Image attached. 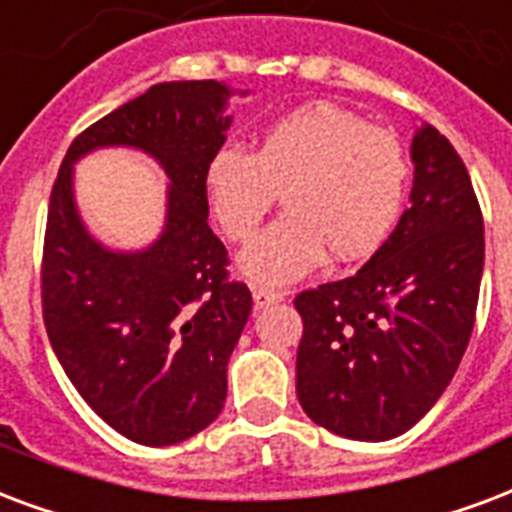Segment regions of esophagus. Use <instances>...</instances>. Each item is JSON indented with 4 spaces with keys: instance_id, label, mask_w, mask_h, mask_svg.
<instances>
[{
    "instance_id": "esophagus-1",
    "label": "esophagus",
    "mask_w": 512,
    "mask_h": 512,
    "mask_svg": "<svg viewBox=\"0 0 512 512\" xmlns=\"http://www.w3.org/2000/svg\"><path fill=\"white\" fill-rule=\"evenodd\" d=\"M252 298H255L257 308H265V306H273V303H279L284 295L282 292L271 290V287H255V290H252Z\"/></svg>"
}]
</instances>
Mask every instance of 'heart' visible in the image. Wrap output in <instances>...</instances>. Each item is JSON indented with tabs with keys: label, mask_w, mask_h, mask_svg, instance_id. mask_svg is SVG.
Instances as JSON below:
<instances>
[{
	"label": "heart",
	"mask_w": 512,
	"mask_h": 512,
	"mask_svg": "<svg viewBox=\"0 0 512 512\" xmlns=\"http://www.w3.org/2000/svg\"><path fill=\"white\" fill-rule=\"evenodd\" d=\"M411 163L389 128L338 104H308L273 120L255 152L225 144L206 163L204 187L214 220L230 241L255 239L282 193L284 217L241 255V271L287 284L317 268L373 255L395 230Z\"/></svg>",
	"instance_id": "b5f03b06"
}]
</instances>
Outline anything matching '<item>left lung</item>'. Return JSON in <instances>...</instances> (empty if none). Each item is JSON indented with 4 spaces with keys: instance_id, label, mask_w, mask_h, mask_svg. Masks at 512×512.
<instances>
[{
    "instance_id": "left-lung-1",
    "label": "left lung",
    "mask_w": 512,
    "mask_h": 512,
    "mask_svg": "<svg viewBox=\"0 0 512 512\" xmlns=\"http://www.w3.org/2000/svg\"><path fill=\"white\" fill-rule=\"evenodd\" d=\"M411 161V206L376 255L295 298L298 400L341 438L408 432L446 392L473 335L483 276L473 182L438 128L416 131Z\"/></svg>"
}]
</instances>
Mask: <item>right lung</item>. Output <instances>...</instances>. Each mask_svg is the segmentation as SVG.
I'll use <instances>...</instances> for the list:
<instances>
[{"instance_id":"obj_1","label":"right lung","mask_w":512,"mask_h":512,"mask_svg":"<svg viewBox=\"0 0 512 512\" xmlns=\"http://www.w3.org/2000/svg\"><path fill=\"white\" fill-rule=\"evenodd\" d=\"M230 88L158 83L77 136L50 193L42 317L83 400L142 446H174L220 416L228 360L252 311L228 279V249L209 228L206 163L225 144ZM99 146H134L170 177L167 225L139 253L92 239L73 204V163Z\"/></svg>"}]
</instances>
